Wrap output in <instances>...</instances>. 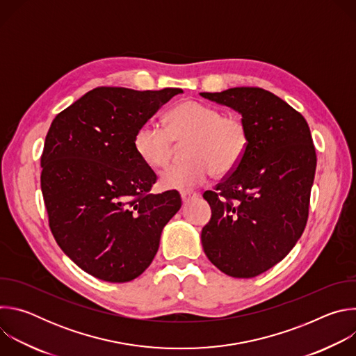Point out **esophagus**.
<instances>
[{"label": "esophagus", "mask_w": 356, "mask_h": 356, "mask_svg": "<svg viewBox=\"0 0 356 356\" xmlns=\"http://www.w3.org/2000/svg\"><path fill=\"white\" fill-rule=\"evenodd\" d=\"M180 197H181L183 204H186V202H188L190 200H194V198H197L198 195H197L195 193H191V191H181V193H180Z\"/></svg>", "instance_id": "esophagus-1"}]
</instances>
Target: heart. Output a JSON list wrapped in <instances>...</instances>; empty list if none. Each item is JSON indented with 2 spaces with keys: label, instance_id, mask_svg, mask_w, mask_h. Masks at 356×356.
<instances>
[{
  "label": "heart",
  "instance_id": "b5f03b06",
  "mask_svg": "<svg viewBox=\"0 0 356 356\" xmlns=\"http://www.w3.org/2000/svg\"><path fill=\"white\" fill-rule=\"evenodd\" d=\"M184 143L186 162L172 163L161 173L165 190H193L204 184L213 173L225 176L242 161L248 147V129L238 117H222L217 108L184 101L165 118V129L142 125L134 138L138 156L147 166H165L173 152V140Z\"/></svg>",
  "mask_w": 356,
  "mask_h": 356
}]
</instances>
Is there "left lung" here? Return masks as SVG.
Wrapping results in <instances>:
<instances>
[{
	"mask_svg": "<svg viewBox=\"0 0 356 356\" xmlns=\"http://www.w3.org/2000/svg\"><path fill=\"white\" fill-rule=\"evenodd\" d=\"M241 114L248 129L242 161L216 191L201 229L210 262L228 276L255 277L294 248L307 224L317 156L307 121L259 87L200 92Z\"/></svg>",
	"mask_w": 356,
	"mask_h": 356,
	"instance_id": "8db88e82",
	"label": "left lung"
}]
</instances>
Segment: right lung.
I'll use <instances>...</instances> for the list:
<instances>
[{
	"instance_id": "1",
	"label": "right lung",
	"mask_w": 356,
	"mask_h": 356,
	"mask_svg": "<svg viewBox=\"0 0 356 356\" xmlns=\"http://www.w3.org/2000/svg\"><path fill=\"white\" fill-rule=\"evenodd\" d=\"M181 92L98 87L49 128L40 158L49 225L66 255L99 280L142 275L181 207L177 191L149 194L156 175L134 147L136 131Z\"/></svg>"
}]
</instances>
